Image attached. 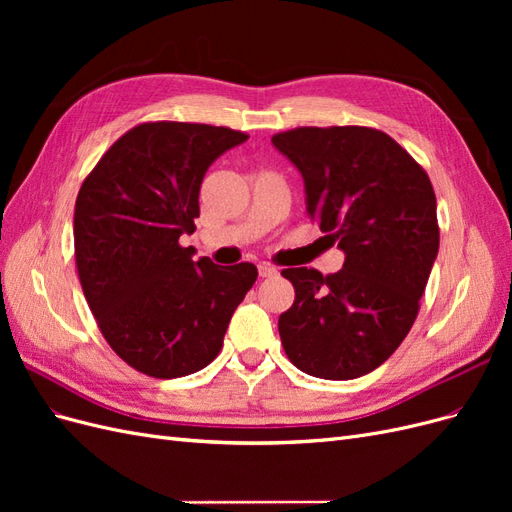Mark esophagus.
I'll return each instance as SVG.
<instances>
[{
    "label": "esophagus",
    "mask_w": 512,
    "mask_h": 512,
    "mask_svg": "<svg viewBox=\"0 0 512 512\" xmlns=\"http://www.w3.org/2000/svg\"><path fill=\"white\" fill-rule=\"evenodd\" d=\"M258 273H260V277H275L277 269L273 265H267V262H265V265L258 267Z\"/></svg>",
    "instance_id": "1"
}]
</instances>
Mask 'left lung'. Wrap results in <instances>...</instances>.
I'll use <instances>...</instances> for the list:
<instances>
[{"instance_id":"left-lung-1","label":"left lung","mask_w":512,"mask_h":512,"mask_svg":"<svg viewBox=\"0 0 512 512\" xmlns=\"http://www.w3.org/2000/svg\"><path fill=\"white\" fill-rule=\"evenodd\" d=\"M301 170L307 213L346 252L344 269H284L294 303L280 316L294 367L352 380L380 367L421 309L440 247L436 194L397 141L365 126H303L273 134Z\"/></svg>"}]
</instances>
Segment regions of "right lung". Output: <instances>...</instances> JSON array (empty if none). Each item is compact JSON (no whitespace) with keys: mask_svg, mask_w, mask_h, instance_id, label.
<instances>
[{"mask_svg":"<svg viewBox=\"0 0 512 512\" xmlns=\"http://www.w3.org/2000/svg\"><path fill=\"white\" fill-rule=\"evenodd\" d=\"M247 134L188 121H147L106 149L74 207V258L108 346L145 376H190L220 354L228 322L258 277L252 262L192 260L211 162Z\"/></svg>","mask_w":512,"mask_h":512,"instance_id":"add662e5","label":"right lung"}]
</instances>
